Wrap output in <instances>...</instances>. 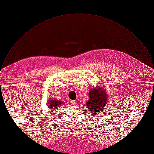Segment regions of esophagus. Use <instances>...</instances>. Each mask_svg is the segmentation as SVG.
<instances>
[{
	"instance_id": "34e87169",
	"label": "esophagus",
	"mask_w": 154,
	"mask_h": 154,
	"mask_svg": "<svg viewBox=\"0 0 154 154\" xmlns=\"http://www.w3.org/2000/svg\"><path fill=\"white\" fill-rule=\"evenodd\" d=\"M71 103L72 105H76V101H72L71 102Z\"/></svg>"
}]
</instances>
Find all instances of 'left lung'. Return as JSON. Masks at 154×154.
<instances>
[{
	"mask_svg": "<svg viewBox=\"0 0 154 154\" xmlns=\"http://www.w3.org/2000/svg\"><path fill=\"white\" fill-rule=\"evenodd\" d=\"M107 96L104 90L98 88H91L89 91V100L86 103L87 107L93 116L104 112L107 104Z\"/></svg>",
	"mask_w": 154,
	"mask_h": 154,
	"instance_id": "obj_1",
	"label": "left lung"
}]
</instances>
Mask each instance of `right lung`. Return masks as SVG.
Instances as JSON below:
<instances>
[{
	"label": "right lung",
	"instance_id": "right-lung-1",
	"mask_svg": "<svg viewBox=\"0 0 154 154\" xmlns=\"http://www.w3.org/2000/svg\"><path fill=\"white\" fill-rule=\"evenodd\" d=\"M64 103L62 101L55 100V99H51L49 100V103L48 105V108L51 109H58L60 106L63 105Z\"/></svg>",
	"mask_w": 154,
	"mask_h": 154
}]
</instances>
